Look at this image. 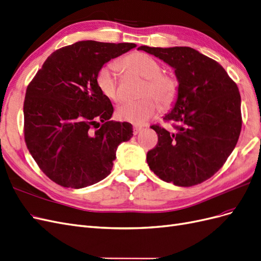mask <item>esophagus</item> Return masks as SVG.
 Instances as JSON below:
<instances>
[{"label":"esophagus","instance_id":"34e87169","mask_svg":"<svg viewBox=\"0 0 261 261\" xmlns=\"http://www.w3.org/2000/svg\"><path fill=\"white\" fill-rule=\"evenodd\" d=\"M144 128L141 127V126H137V125H135L133 127V133H134V135H137V134H139L141 130H143Z\"/></svg>","mask_w":261,"mask_h":261}]
</instances>
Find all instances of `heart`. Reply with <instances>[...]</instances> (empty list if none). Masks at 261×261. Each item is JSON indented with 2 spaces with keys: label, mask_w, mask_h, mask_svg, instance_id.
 I'll list each match as a JSON object with an SVG mask.
<instances>
[{
  "label": "heart",
  "mask_w": 261,
  "mask_h": 261,
  "mask_svg": "<svg viewBox=\"0 0 261 261\" xmlns=\"http://www.w3.org/2000/svg\"><path fill=\"white\" fill-rule=\"evenodd\" d=\"M121 67L146 78L144 94L151 93L164 105H168L176 94V82L169 75L161 73L159 62L145 53H133L124 58ZM100 91L111 100L120 99L116 66L112 63L102 66L97 74ZM159 111V105L152 97L141 100H127L117 108L116 116L121 121L143 125Z\"/></svg>",
  "instance_id": "heart-1"
}]
</instances>
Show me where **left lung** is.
<instances>
[{
	"label": "left lung",
	"instance_id": "1",
	"mask_svg": "<svg viewBox=\"0 0 261 261\" xmlns=\"http://www.w3.org/2000/svg\"><path fill=\"white\" fill-rule=\"evenodd\" d=\"M137 50L152 54L173 69L177 96L163 120L177 123L176 133L160 126L158 145L147 153L150 170L176 186L200 184L217 173L232 153L241 134L238 86L218 62L189 46Z\"/></svg>",
	"mask_w": 261,
	"mask_h": 261
}]
</instances>
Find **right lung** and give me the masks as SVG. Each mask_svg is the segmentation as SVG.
<instances>
[{
  "label": "right lung",
  "mask_w": 261,
  "mask_h": 261,
  "mask_svg": "<svg viewBox=\"0 0 261 261\" xmlns=\"http://www.w3.org/2000/svg\"><path fill=\"white\" fill-rule=\"evenodd\" d=\"M135 43L80 41L54 51L27 87L25 141L44 174L83 188L106 178L117 147L133 137L127 122L110 121L113 106L100 91L97 74Z\"/></svg>",
  "instance_id": "1"
}]
</instances>
